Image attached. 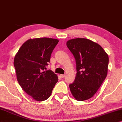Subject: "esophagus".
I'll list each match as a JSON object with an SVG mask.
<instances>
[{
    "label": "esophagus",
    "instance_id": "1",
    "mask_svg": "<svg viewBox=\"0 0 122 122\" xmlns=\"http://www.w3.org/2000/svg\"><path fill=\"white\" fill-rule=\"evenodd\" d=\"M61 78H64L65 76V74H61Z\"/></svg>",
    "mask_w": 122,
    "mask_h": 122
}]
</instances>
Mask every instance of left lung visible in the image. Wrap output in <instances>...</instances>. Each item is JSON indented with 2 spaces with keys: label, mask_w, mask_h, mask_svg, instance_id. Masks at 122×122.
Instances as JSON below:
<instances>
[{
  "label": "left lung",
  "mask_w": 122,
  "mask_h": 122,
  "mask_svg": "<svg viewBox=\"0 0 122 122\" xmlns=\"http://www.w3.org/2000/svg\"><path fill=\"white\" fill-rule=\"evenodd\" d=\"M66 46L75 58L76 74L70 91L76 100L93 97L107 75L109 57L101 46L90 40L76 38Z\"/></svg>",
  "instance_id": "1"
}]
</instances>
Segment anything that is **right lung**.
<instances>
[{
	"label": "right lung",
	"instance_id": "right-lung-1",
	"mask_svg": "<svg viewBox=\"0 0 122 122\" xmlns=\"http://www.w3.org/2000/svg\"><path fill=\"white\" fill-rule=\"evenodd\" d=\"M59 41L47 37L25 41L15 56L14 66L17 80L27 94L36 101L50 97L58 79L51 70H44Z\"/></svg>",
	"mask_w": 122,
	"mask_h": 122
}]
</instances>
